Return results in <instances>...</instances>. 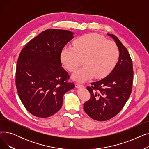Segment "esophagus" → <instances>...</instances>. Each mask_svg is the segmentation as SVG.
I'll return each instance as SVG.
<instances>
[{"instance_id": "34e87169", "label": "esophagus", "mask_w": 149, "mask_h": 149, "mask_svg": "<svg viewBox=\"0 0 149 149\" xmlns=\"http://www.w3.org/2000/svg\"><path fill=\"white\" fill-rule=\"evenodd\" d=\"M75 87L77 88H84V86L81 84H80V83H76L75 84Z\"/></svg>"}]
</instances>
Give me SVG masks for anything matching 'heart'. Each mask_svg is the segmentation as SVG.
<instances>
[{
  "instance_id": "heart-1",
  "label": "heart",
  "mask_w": 149,
  "mask_h": 149,
  "mask_svg": "<svg viewBox=\"0 0 149 149\" xmlns=\"http://www.w3.org/2000/svg\"><path fill=\"white\" fill-rule=\"evenodd\" d=\"M74 48L65 47L61 54V60L70 72H74L84 58V66L72 75L79 82L93 77L99 79L107 75L115 68L119 57L116 45L97 34H86L78 38Z\"/></svg>"
}]
</instances>
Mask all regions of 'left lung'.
Wrapping results in <instances>:
<instances>
[{
  "instance_id": "8db88e82",
  "label": "left lung",
  "mask_w": 149,
  "mask_h": 149,
  "mask_svg": "<svg viewBox=\"0 0 149 149\" xmlns=\"http://www.w3.org/2000/svg\"><path fill=\"white\" fill-rule=\"evenodd\" d=\"M112 37L120 52L118 63L104 79L91 83L87 87L91 98L84 103V110L91 118L100 121L110 120L118 114L128 100L132 92V61L129 53L118 37Z\"/></svg>"
}]
</instances>
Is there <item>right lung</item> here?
<instances>
[{
	"label": "right lung",
	"mask_w": 149,
	"mask_h": 149,
	"mask_svg": "<svg viewBox=\"0 0 149 149\" xmlns=\"http://www.w3.org/2000/svg\"><path fill=\"white\" fill-rule=\"evenodd\" d=\"M68 30L46 29L23 48L17 60L15 84L19 98L32 115L47 118L62 106L65 93L74 88L61 67V53L74 38Z\"/></svg>",
	"instance_id": "add662e5"
}]
</instances>
